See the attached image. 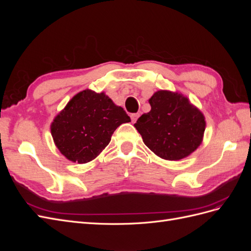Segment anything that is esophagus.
Instances as JSON below:
<instances>
[{
  "label": "esophagus",
  "mask_w": 251,
  "mask_h": 251,
  "mask_svg": "<svg viewBox=\"0 0 251 251\" xmlns=\"http://www.w3.org/2000/svg\"><path fill=\"white\" fill-rule=\"evenodd\" d=\"M140 116V114L139 113H133V114H131V119H132V123H136V121H137V119H138V117Z\"/></svg>",
  "instance_id": "1"
}]
</instances>
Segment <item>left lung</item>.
<instances>
[{"label":"left lung","mask_w":251,"mask_h":251,"mask_svg":"<svg viewBox=\"0 0 251 251\" xmlns=\"http://www.w3.org/2000/svg\"><path fill=\"white\" fill-rule=\"evenodd\" d=\"M149 102L151 111L142 114L134 126L154 154L164 160L177 161L200 147L206 121L186 96L159 90Z\"/></svg>","instance_id":"left-lung-1"}]
</instances>
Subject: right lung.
<instances>
[{
	"label": "right lung",
	"instance_id": "1",
	"mask_svg": "<svg viewBox=\"0 0 251 251\" xmlns=\"http://www.w3.org/2000/svg\"><path fill=\"white\" fill-rule=\"evenodd\" d=\"M126 111L104 92L86 89L74 95L50 126L55 147L68 160L92 161L111 141L114 131L130 123Z\"/></svg>",
	"mask_w": 251,
	"mask_h": 251
}]
</instances>
